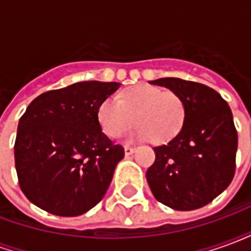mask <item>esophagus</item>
<instances>
[{
	"label": "esophagus",
	"instance_id": "1",
	"mask_svg": "<svg viewBox=\"0 0 251 251\" xmlns=\"http://www.w3.org/2000/svg\"><path fill=\"white\" fill-rule=\"evenodd\" d=\"M124 149H125V156H130V154H133V153L136 152V149L131 147H125Z\"/></svg>",
	"mask_w": 251,
	"mask_h": 251
}]
</instances>
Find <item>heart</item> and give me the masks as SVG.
Returning a JSON list of instances; mask_svg holds the SVG:
<instances>
[{
	"instance_id": "b5f03b06",
	"label": "heart",
	"mask_w": 251,
	"mask_h": 251,
	"mask_svg": "<svg viewBox=\"0 0 251 251\" xmlns=\"http://www.w3.org/2000/svg\"><path fill=\"white\" fill-rule=\"evenodd\" d=\"M184 118V103L177 94L145 83L127 88L118 99H104L98 107L99 124L107 136H120L133 122L136 126L129 133L133 141H171Z\"/></svg>"
}]
</instances>
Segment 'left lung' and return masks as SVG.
<instances>
[{
	"label": "left lung",
	"instance_id": "obj_1",
	"mask_svg": "<svg viewBox=\"0 0 251 251\" xmlns=\"http://www.w3.org/2000/svg\"><path fill=\"white\" fill-rule=\"evenodd\" d=\"M151 84L177 94L184 124L174 140L153 148L156 160L147 171L153 196L174 210L208 204L230 185L235 172L238 136L232 113L221 94L205 84L160 77Z\"/></svg>",
	"mask_w": 251,
	"mask_h": 251
}]
</instances>
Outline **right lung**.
Listing matches in <instances>:
<instances>
[{
  "label": "right lung",
  "mask_w": 251,
  "mask_h": 251,
  "mask_svg": "<svg viewBox=\"0 0 251 251\" xmlns=\"http://www.w3.org/2000/svg\"><path fill=\"white\" fill-rule=\"evenodd\" d=\"M117 82H77L33 99L20 118L14 161L21 191L41 210L82 215L103 199L124 148L102 131L99 104Z\"/></svg>",
  "instance_id": "add662e5"
}]
</instances>
